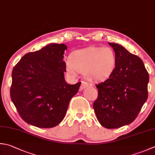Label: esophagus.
<instances>
[{
	"label": "esophagus",
	"instance_id": "esophagus-1",
	"mask_svg": "<svg viewBox=\"0 0 155 155\" xmlns=\"http://www.w3.org/2000/svg\"><path fill=\"white\" fill-rule=\"evenodd\" d=\"M87 87H89V83H87V82H84V81H82L81 82V87H80V90L82 91L84 89H85Z\"/></svg>",
	"mask_w": 155,
	"mask_h": 155
}]
</instances>
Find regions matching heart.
<instances>
[{
    "instance_id": "1",
    "label": "heart",
    "mask_w": 155,
    "mask_h": 155,
    "mask_svg": "<svg viewBox=\"0 0 155 155\" xmlns=\"http://www.w3.org/2000/svg\"><path fill=\"white\" fill-rule=\"evenodd\" d=\"M67 74L74 77L83 72L88 80L103 81L110 77L116 67V56L110 47L90 46L75 50L64 60Z\"/></svg>"
}]
</instances>
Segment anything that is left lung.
Returning <instances> with one entry per match:
<instances>
[{
	"label": "left lung",
	"mask_w": 155,
	"mask_h": 155,
	"mask_svg": "<svg viewBox=\"0 0 155 155\" xmlns=\"http://www.w3.org/2000/svg\"><path fill=\"white\" fill-rule=\"evenodd\" d=\"M116 56L113 73L97 84L98 97L93 103L99 122L106 128L128 125L134 121L148 98L149 76L138 56L121 45L109 43Z\"/></svg>",
	"instance_id": "left-lung-1"
}]
</instances>
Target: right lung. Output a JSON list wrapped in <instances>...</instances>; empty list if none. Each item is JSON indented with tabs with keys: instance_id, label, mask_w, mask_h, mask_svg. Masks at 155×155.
Segmentation results:
<instances>
[{
	"instance_id": "add662e5",
	"label": "right lung",
	"mask_w": 155,
	"mask_h": 155,
	"mask_svg": "<svg viewBox=\"0 0 155 155\" xmlns=\"http://www.w3.org/2000/svg\"><path fill=\"white\" fill-rule=\"evenodd\" d=\"M66 49L63 44H48L26 54L13 68L11 98L27 124L41 128L55 127L78 91L81 82L69 84L64 79Z\"/></svg>"
}]
</instances>
